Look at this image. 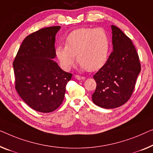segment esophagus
Returning <instances> with one entry per match:
<instances>
[{
    "label": "esophagus",
    "instance_id": "esophagus-1",
    "mask_svg": "<svg viewBox=\"0 0 153 153\" xmlns=\"http://www.w3.org/2000/svg\"><path fill=\"white\" fill-rule=\"evenodd\" d=\"M75 77H76V79H78V80H83V79H85V77L78 76V75H76V76H75Z\"/></svg>",
    "mask_w": 153,
    "mask_h": 153
}]
</instances>
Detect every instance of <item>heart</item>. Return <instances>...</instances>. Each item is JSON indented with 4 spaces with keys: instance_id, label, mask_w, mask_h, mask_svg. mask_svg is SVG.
<instances>
[{
    "instance_id": "heart-1",
    "label": "heart",
    "mask_w": 153,
    "mask_h": 153,
    "mask_svg": "<svg viewBox=\"0 0 153 153\" xmlns=\"http://www.w3.org/2000/svg\"><path fill=\"white\" fill-rule=\"evenodd\" d=\"M65 44L58 45L55 50L63 69L70 70L77 57L82 67L94 71L102 67L107 60L110 38L102 28H79L67 36Z\"/></svg>"
}]
</instances>
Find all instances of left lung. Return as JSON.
Here are the masks:
<instances>
[{
  "mask_svg": "<svg viewBox=\"0 0 153 153\" xmlns=\"http://www.w3.org/2000/svg\"><path fill=\"white\" fill-rule=\"evenodd\" d=\"M111 29L113 52L93 76L97 86L93 102L104 108H115L126 103L141 71L140 59L131 40L116 26L111 25Z\"/></svg>",
  "mask_w": 153,
  "mask_h": 153,
  "instance_id": "left-lung-1",
  "label": "left lung"
}]
</instances>
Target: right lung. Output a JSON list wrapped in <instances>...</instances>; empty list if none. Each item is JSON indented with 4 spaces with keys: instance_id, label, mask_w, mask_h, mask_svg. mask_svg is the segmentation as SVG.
Returning a JSON list of instances; mask_svg holds the SVG:
<instances>
[{
    "instance_id": "1",
    "label": "right lung",
    "mask_w": 153,
    "mask_h": 153,
    "mask_svg": "<svg viewBox=\"0 0 153 153\" xmlns=\"http://www.w3.org/2000/svg\"><path fill=\"white\" fill-rule=\"evenodd\" d=\"M60 26L41 29L22 41L13 62L15 87L33 110L50 113L62 103L72 74L64 71L56 58L55 40Z\"/></svg>"
}]
</instances>
